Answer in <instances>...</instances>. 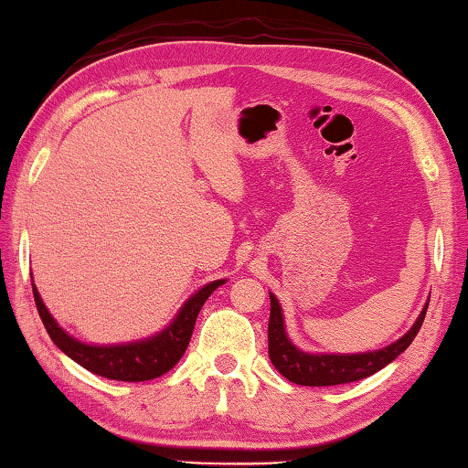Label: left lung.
Instances as JSON below:
<instances>
[{"label": "left lung", "instance_id": "left-lung-1", "mask_svg": "<svg viewBox=\"0 0 468 468\" xmlns=\"http://www.w3.org/2000/svg\"><path fill=\"white\" fill-rule=\"evenodd\" d=\"M430 305V303H427ZM427 307L405 336L390 346L374 353L359 355H310L291 345L282 326V314L276 297L271 292V322H268V355L272 366L292 384L301 386H336L357 382V379L376 374L388 363H392L407 346L413 343L419 328L425 320Z\"/></svg>", "mask_w": 468, "mask_h": 468}]
</instances>
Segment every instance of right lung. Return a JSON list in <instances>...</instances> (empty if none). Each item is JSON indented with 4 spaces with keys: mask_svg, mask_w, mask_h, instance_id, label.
Masks as SVG:
<instances>
[{
    "mask_svg": "<svg viewBox=\"0 0 468 468\" xmlns=\"http://www.w3.org/2000/svg\"><path fill=\"white\" fill-rule=\"evenodd\" d=\"M223 282L225 281H215L206 284V287L197 291L192 299H187V303L181 307L177 318L173 320L171 326L167 330H163L161 335L142 340V343L115 346H90L78 343L76 338L66 335V332L58 326V322L51 318V314L47 312L35 284L33 295L38 315H41L51 340L68 355V357H72L76 363H80L82 367L102 378L120 379V382H146V379H154L158 376L167 374V371L181 359V355L186 353V348L189 345V338H192L194 324L197 314L202 310L204 301Z\"/></svg>",
    "mask_w": 468,
    "mask_h": 468,
    "instance_id": "right-lung-1",
    "label": "right lung"
}]
</instances>
